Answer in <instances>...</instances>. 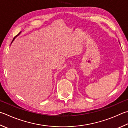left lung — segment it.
<instances>
[{"instance_id": "obj_1", "label": "left lung", "mask_w": 128, "mask_h": 128, "mask_svg": "<svg viewBox=\"0 0 128 128\" xmlns=\"http://www.w3.org/2000/svg\"><path fill=\"white\" fill-rule=\"evenodd\" d=\"M119 43H120V42H119Z\"/></svg>"}]
</instances>
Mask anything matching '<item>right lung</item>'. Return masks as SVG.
Returning a JSON list of instances; mask_svg holds the SVG:
<instances>
[{"mask_svg":"<svg viewBox=\"0 0 128 128\" xmlns=\"http://www.w3.org/2000/svg\"><path fill=\"white\" fill-rule=\"evenodd\" d=\"M20 32H20V34H18V35H19V34H20ZM18 35H17V36H18ZM16 37H14V38H13V40H12V42H11V44H12V42H13V41H14V39L16 38ZM11 44H10V45H11Z\"/></svg>","mask_w":128,"mask_h":128,"instance_id":"obj_1","label":"right lung"}]
</instances>
